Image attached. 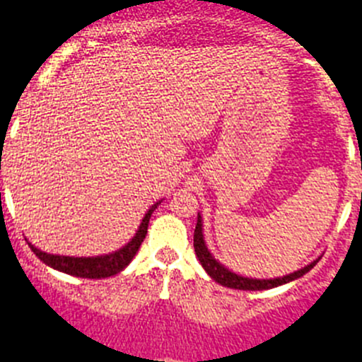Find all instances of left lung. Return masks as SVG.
<instances>
[{"mask_svg": "<svg viewBox=\"0 0 362 362\" xmlns=\"http://www.w3.org/2000/svg\"><path fill=\"white\" fill-rule=\"evenodd\" d=\"M194 252H197L198 261L202 262L205 272H207L216 282L225 286V288L243 289V291H262V289H272V288H276V286H282V284H288L291 282V280L300 279V276L305 275V273L309 272V269H313L314 266H316V262H318V261L310 262V264H307L305 268L298 269V272L291 273V275L282 276V279H248V276L235 275V273H232L230 269H227L223 264H219V262L211 255L207 246H205L200 216H198L197 228H194Z\"/></svg>", "mask_w": 362, "mask_h": 362, "instance_id": "left-lung-1", "label": "left lung"}]
</instances>
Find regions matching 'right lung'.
Wrapping results in <instances>:
<instances>
[{"instance_id": "right-lung-1", "label": "right lung", "mask_w": 362, "mask_h": 362, "mask_svg": "<svg viewBox=\"0 0 362 362\" xmlns=\"http://www.w3.org/2000/svg\"><path fill=\"white\" fill-rule=\"evenodd\" d=\"M157 205L158 204L151 205L150 211L144 214L139 230L132 238V241L128 245H124L121 250H117V252L109 253V255H98V257H66V255H52V253L40 252L39 248H35L30 243L28 245L32 248V252L35 253L44 264L52 266L53 269H59V272L67 273V275L82 276V279H105V276H112L116 273L123 272L128 266V262L137 253L141 243L146 238L148 223H150V218L155 209H157Z\"/></svg>"}]
</instances>
